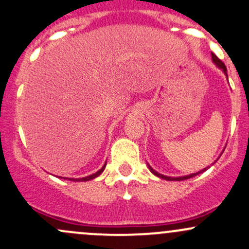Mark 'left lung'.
<instances>
[{
    "label": "left lung",
    "mask_w": 249,
    "mask_h": 249,
    "mask_svg": "<svg viewBox=\"0 0 249 249\" xmlns=\"http://www.w3.org/2000/svg\"><path fill=\"white\" fill-rule=\"evenodd\" d=\"M211 56H213V61L214 62V64L217 65V67L218 68H221L222 70H223L224 71V74L227 75V68H226V65H224V63L221 61V59L218 58V57L216 56V54L214 53H213V52H211ZM214 163V162H213ZM209 167H206V168H204V169H201L200 172H198V173H193V174H190V175H186V177H180V178H171V177H164V175H162V174H160V173H158V172H155L154 171L153 168H151L150 166H149V169H150L151 171V173H154V174L156 175V177H159V178H162V179H166V180H169V181H173V180H175V181H180V180H186V179H190V178H193V177H196V175H198V174H200V173H203L204 171H206V169H208Z\"/></svg>",
    "instance_id": "obj_1"
}]
</instances>
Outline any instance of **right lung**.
I'll return each instance as SVG.
<instances>
[{
	"mask_svg": "<svg viewBox=\"0 0 249 249\" xmlns=\"http://www.w3.org/2000/svg\"><path fill=\"white\" fill-rule=\"evenodd\" d=\"M105 167H106V163L104 164V167L103 168L100 169V171H98L96 173H94V174H91V175H89V177H86V178H81V179H69V180H71V181H88V180H91V179H94V178H96L98 177V175H100L101 173L104 172V169H105ZM63 179H65V178H63Z\"/></svg>",
	"mask_w": 249,
	"mask_h": 249,
	"instance_id": "add662e5",
	"label": "right lung"
}]
</instances>
